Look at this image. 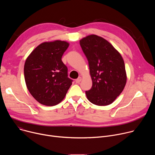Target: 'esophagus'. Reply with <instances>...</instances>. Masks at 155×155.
I'll return each mask as SVG.
<instances>
[{"label":"esophagus","mask_w":155,"mask_h":155,"mask_svg":"<svg viewBox=\"0 0 155 155\" xmlns=\"http://www.w3.org/2000/svg\"><path fill=\"white\" fill-rule=\"evenodd\" d=\"M81 77H78L77 79L75 80V82H76V83H79L81 81Z\"/></svg>","instance_id":"obj_1"}]
</instances>
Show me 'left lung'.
<instances>
[{
    "label": "left lung",
    "instance_id": "1",
    "mask_svg": "<svg viewBox=\"0 0 155 155\" xmlns=\"http://www.w3.org/2000/svg\"><path fill=\"white\" fill-rule=\"evenodd\" d=\"M89 64L93 86L86 91L92 104H111L121 93L126 83V73L120 53L107 40L96 35L80 40Z\"/></svg>",
    "mask_w": 155,
    "mask_h": 155
}]
</instances>
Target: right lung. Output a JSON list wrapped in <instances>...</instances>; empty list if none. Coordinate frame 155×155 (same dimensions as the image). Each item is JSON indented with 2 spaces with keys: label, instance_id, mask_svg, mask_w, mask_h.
<instances>
[{
  "label": "right lung",
  "instance_id": "add662e5",
  "mask_svg": "<svg viewBox=\"0 0 155 155\" xmlns=\"http://www.w3.org/2000/svg\"><path fill=\"white\" fill-rule=\"evenodd\" d=\"M69 46V43L61 40L43 42L26 60L24 74L27 87L41 104H58L72 85L73 80L68 78V68L61 59Z\"/></svg>",
  "mask_w": 155,
  "mask_h": 155
}]
</instances>
